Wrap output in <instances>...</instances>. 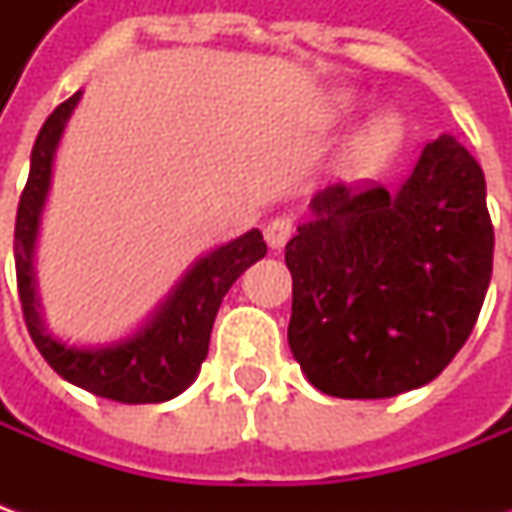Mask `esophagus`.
<instances>
[{"label":"esophagus","mask_w":512,"mask_h":512,"mask_svg":"<svg viewBox=\"0 0 512 512\" xmlns=\"http://www.w3.org/2000/svg\"><path fill=\"white\" fill-rule=\"evenodd\" d=\"M293 236V222L287 219V216H279V219H273V222H267L265 227V242L273 250H279V247L287 245V239Z\"/></svg>","instance_id":"obj_1"}]
</instances>
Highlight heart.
I'll list each match as a JSON object with an SVG mask.
<instances>
[{
    "instance_id": "1",
    "label": "heart",
    "mask_w": 512,
    "mask_h": 512,
    "mask_svg": "<svg viewBox=\"0 0 512 512\" xmlns=\"http://www.w3.org/2000/svg\"><path fill=\"white\" fill-rule=\"evenodd\" d=\"M359 108L356 96L350 90H333L327 96L325 119L327 125H344ZM407 136V125H404L402 113L396 110H379L373 113L362 128L356 130L347 142V165L362 173H373V170L384 168L399 148L404 145Z\"/></svg>"
}]
</instances>
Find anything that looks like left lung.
Returning a JSON list of instances; mask_svg holds the SVG:
<instances>
[{
  "instance_id": "1",
  "label": "left lung",
  "mask_w": 512,
  "mask_h": 512,
  "mask_svg": "<svg viewBox=\"0 0 512 512\" xmlns=\"http://www.w3.org/2000/svg\"><path fill=\"white\" fill-rule=\"evenodd\" d=\"M287 342L336 399H390L433 382L462 350L493 273L479 162L442 136L399 190L327 185L287 242Z\"/></svg>"
}]
</instances>
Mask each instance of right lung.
<instances>
[{
    "label": "right lung",
    "instance_id": "obj_1",
    "mask_svg": "<svg viewBox=\"0 0 512 512\" xmlns=\"http://www.w3.org/2000/svg\"><path fill=\"white\" fill-rule=\"evenodd\" d=\"M82 99L76 90L68 102L48 116L30 150L28 185L22 190L13 233L16 285L33 344L45 362L65 379L93 396L122 404L170 402L196 382L205 362L210 330L230 285L267 253L262 233L253 227L225 245L202 253L170 287L168 296L122 339L105 344H79L59 339L45 325L36 290V242L50 193L53 159Z\"/></svg>",
    "mask_w": 512,
    "mask_h": 512
}]
</instances>
